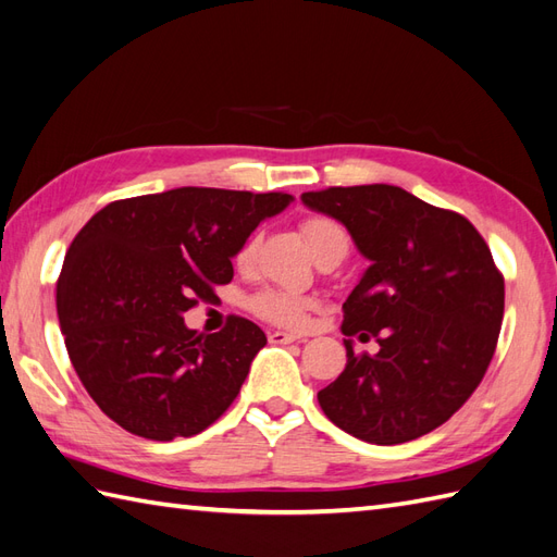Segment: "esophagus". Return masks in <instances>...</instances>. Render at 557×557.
Masks as SVG:
<instances>
[{"instance_id":"34e87169","label":"esophagus","mask_w":557,"mask_h":557,"mask_svg":"<svg viewBox=\"0 0 557 557\" xmlns=\"http://www.w3.org/2000/svg\"><path fill=\"white\" fill-rule=\"evenodd\" d=\"M295 341H297L295 333H283V331L269 333V343H271V345H290V343H295Z\"/></svg>"}]
</instances>
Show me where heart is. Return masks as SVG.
<instances>
[{"label": "heart", "instance_id": "b5f03b06", "mask_svg": "<svg viewBox=\"0 0 557 557\" xmlns=\"http://www.w3.org/2000/svg\"><path fill=\"white\" fill-rule=\"evenodd\" d=\"M302 234L309 240L311 250L314 255H323L329 250H343L345 255L349 252V234L345 232V226L341 222H335L333 216H309V220L302 224ZM257 238H248L236 252V264L238 267H248L252 262ZM250 309L257 317L276 323V325H286V329H297L302 325L307 319V309L309 300L302 295L286 293V290H264L260 295L252 297Z\"/></svg>", "mask_w": 557, "mask_h": 557}]
</instances>
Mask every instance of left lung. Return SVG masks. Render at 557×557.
I'll return each mask as SVG.
<instances>
[{
    "instance_id": "1",
    "label": "left lung",
    "mask_w": 557,
    "mask_h": 557,
    "mask_svg": "<svg viewBox=\"0 0 557 557\" xmlns=\"http://www.w3.org/2000/svg\"><path fill=\"white\" fill-rule=\"evenodd\" d=\"M302 202L343 222L371 260L343 305V333L369 331L381 345L359 355L345 341V371L319 392L323 413L369 444L428 435L470 399L494 357L506 290L490 246L463 214L399 186H331Z\"/></svg>"
}]
</instances>
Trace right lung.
I'll use <instances>...</instances> for the list:
<instances>
[{"label":"right lung","mask_w":557,"mask_h":557,"mask_svg":"<svg viewBox=\"0 0 557 557\" xmlns=\"http://www.w3.org/2000/svg\"><path fill=\"white\" fill-rule=\"evenodd\" d=\"M290 200L182 186L108 202L79 228L57 283L59 323L77 377L120 428L194 437L232 406L267 335L240 317L202 335L184 311L214 300L238 248Z\"/></svg>","instance_id":"obj_1"}]
</instances>
